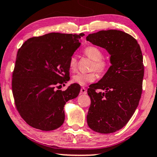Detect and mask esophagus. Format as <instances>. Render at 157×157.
Listing matches in <instances>:
<instances>
[{
    "label": "esophagus",
    "mask_w": 157,
    "mask_h": 157,
    "mask_svg": "<svg viewBox=\"0 0 157 157\" xmlns=\"http://www.w3.org/2000/svg\"><path fill=\"white\" fill-rule=\"evenodd\" d=\"M80 93L82 94H87V90L86 89V88L84 87H82L80 89Z\"/></svg>",
    "instance_id": "obj_1"
}]
</instances>
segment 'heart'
Segmentation results:
<instances>
[{"mask_svg":"<svg viewBox=\"0 0 157 157\" xmlns=\"http://www.w3.org/2000/svg\"><path fill=\"white\" fill-rule=\"evenodd\" d=\"M84 53L87 57L93 60L91 69L97 71L100 75L106 73L109 67V63L103 58V52L95 46H88L84 49ZM69 67L71 71H75L77 69V58L75 55L71 56L69 60ZM97 79V73L90 71L88 73L79 72L72 77V81L80 86H86L87 83L93 82Z\"/></svg>","mask_w":157,"mask_h":157,"instance_id":"heart-1","label":"heart"}]
</instances>
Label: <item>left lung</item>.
Listing matches in <instances>:
<instances>
[{"mask_svg":"<svg viewBox=\"0 0 157 157\" xmlns=\"http://www.w3.org/2000/svg\"><path fill=\"white\" fill-rule=\"evenodd\" d=\"M86 39L106 49L112 64L102 78L88 89L91 102L87 123L97 132H115L127 124L140 99L144 76L140 47L131 35L117 30L100 31ZM98 89L105 92H97Z\"/></svg>","mask_w":157,"mask_h":157,"instance_id":"obj_1","label":"left lung"}]
</instances>
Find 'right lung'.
<instances>
[{"label": "right lung", "mask_w": 157, "mask_h": 157, "mask_svg": "<svg viewBox=\"0 0 157 157\" xmlns=\"http://www.w3.org/2000/svg\"><path fill=\"white\" fill-rule=\"evenodd\" d=\"M83 36L50 33L30 38L19 49L12 93L18 113L29 126L51 131L63 124L64 105L78 96L80 86L71 84L63 91L58 87L70 79L69 58Z\"/></svg>", "instance_id": "add662e5"}]
</instances>
